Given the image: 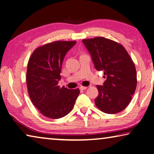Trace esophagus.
Here are the masks:
<instances>
[{
	"mask_svg": "<svg viewBox=\"0 0 154 154\" xmlns=\"http://www.w3.org/2000/svg\"><path fill=\"white\" fill-rule=\"evenodd\" d=\"M87 88H88V87H86V86H81V87H79V89H80L81 90H86Z\"/></svg>",
	"mask_w": 154,
	"mask_h": 154,
	"instance_id": "34e87169",
	"label": "esophagus"
}]
</instances>
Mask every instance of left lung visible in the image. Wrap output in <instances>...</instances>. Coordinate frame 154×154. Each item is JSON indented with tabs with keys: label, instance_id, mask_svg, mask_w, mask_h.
I'll use <instances>...</instances> for the list:
<instances>
[{
	"label": "left lung",
	"instance_id": "8db88e82",
	"mask_svg": "<svg viewBox=\"0 0 154 154\" xmlns=\"http://www.w3.org/2000/svg\"><path fill=\"white\" fill-rule=\"evenodd\" d=\"M95 69L104 71L106 81L97 85L95 105L105 113H119L128 105L137 87V72L133 61L120 44L104 37L82 41Z\"/></svg>",
	"mask_w": 154,
	"mask_h": 154
}]
</instances>
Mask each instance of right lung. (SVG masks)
Returning a JSON list of instances; mask_svg holds the SVG:
<instances>
[{
  "mask_svg": "<svg viewBox=\"0 0 154 154\" xmlns=\"http://www.w3.org/2000/svg\"><path fill=\"white\" fill-rule=\"evenodd\" d=\"M76 41H55L36 49L28 63L26 83L30 100L47 118L58 119L69 114L79 94V88H60L64 56Z\"/></svg>",
  "mask_w": 154,
  "mask_h": 154,
  "instance_id": "obj_1",
  "label": "right lung"
}]
</instances>
